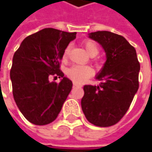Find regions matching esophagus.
<instances>
[{"instance_id":"esophagus-1","label":"esophagus","mask_w":152,"mask_h":152,"mask_svg":"<svg viewBox=\"0 0 152 152\" xmlns=\"http://www.w3.org/2000/svg\"><path fill=\"white\" fill-rule=\"evenodd\" d=\"M73 85H74V86H78V83H73Z\"/></svg>"}]
</instances>
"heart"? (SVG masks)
Here are the masks:
<instances>
[{"label":"heart","mask_w":152,"mask_h":152,"mask_svg":"<svg viewBox=\"0 0 152 152\" xmlns=\"http://www.w3.org/2000/svg\"><path fill=\"white\" fill-rule=\"evenodd\" d=\"M83 46L89 55L94 57L99 54V49L97 44L92 40H85L83 42ZM69 53V47H66L62 53V59H66ZM93 74V70L89 66H82V65H73L67 70V76L71 80L76 83H81L88 78H90Z\"/></svg>","instance_id":"heart-1"}]
</instances>
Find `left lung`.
Returning a JSON list of instances; mask_svg holds the SVG:
<instances>
[{"mask_svg":"<svg viewBox=\"0 0 152 152\" xmlns=\"http://www.w3.org/2000/svg\"><path fill=\"white\" fill-rule=\"evenodd\" d=\"M106 53V61L97 78L99 86L84 85L81 105L91 124L110 127L118 123L128 112L139 87L140 63L136 49L127 39L106 31L90 33Z\"/></svg>","mask_w":152,"mask_h":152,"instance_id":"left-lung-1","label":"left lung"}]
</instances>
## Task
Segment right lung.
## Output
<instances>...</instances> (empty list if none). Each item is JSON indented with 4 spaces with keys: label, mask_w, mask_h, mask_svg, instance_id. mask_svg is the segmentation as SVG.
Masks as SVG:
<instances>
[{
    "label": "right lung",
    "mask_w": 152,
    "mask_h": 152,
    "mask_svg": "<svg viewBox=\"0 0 152 152\" xmlns=\"http://www.w3.org/2000/svg\"><path fill=\"white\" fill-rule=\"evenodd\" d=\"M76 35L46 28L26 37L14 53L10 69L13 97L23 115L35 125L53 122L72 89V82L60 68L63 51ZM51 75L63 80L50 83Z\"/></svg>",
    "instance_id": "right-lung-1"
}]
</instances>
